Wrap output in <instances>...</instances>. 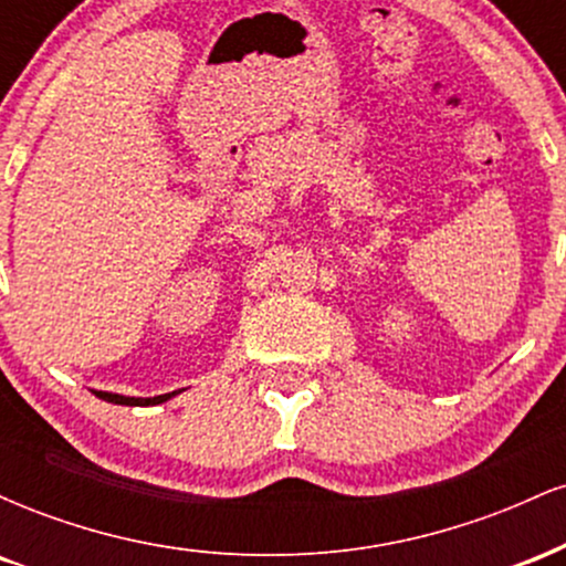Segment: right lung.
<instances>
[{
	"label": "right lung",
	"instance_id": "1",
	"mask_svg": "<svg viewBox=\"0 0 566 566\" xmlns=\"http://www.w3.org/2000/svg\"><path fill=\"white\" fill-rule=\"evenodd\" d=\"M103 401H112V405H125V407H148V405H161V401L172 399L178 396V391L172 394H161V396H151V399H140V396H122V394H108V391H97Z\"/></svg>",
	"mask_w": 566,
	"mask_h": 566
}]
</instances>
